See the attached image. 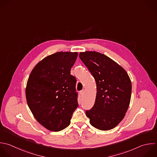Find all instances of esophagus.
<instances>
[{
  "label": "esophagus",
  "instance_id": "34e87169",
  "mask_svg": "<svg viewBox=\"0 0 157 157\" xmlns=\"http://www.w3.org/2000/svg\"><path fill=\"white\" fill-rule=\"evenodd\" d=\"M85 89H83L82 90H81V91H80V94H81L82 96H83V95L84 94V93H85Z\"/></svg>",
  "mask_w": 157,
  "mask_h": 157
}]
</instances>
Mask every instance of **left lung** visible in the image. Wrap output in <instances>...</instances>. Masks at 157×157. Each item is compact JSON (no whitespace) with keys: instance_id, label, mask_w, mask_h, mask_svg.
<instances>
[{"instance_id":"left-lung-1","label":"left lung","mask_w":157,"mask_h":157,"mask_svg":"<svg viewBox=\"0 0 157 157\" xmlns=\"http://www.w3.org/2000/svg\"><path fill=\"white\" fill-rule=\"evenodd\" d=\"M79 58L94 77L97 94L93 107L86 110L90 124L107 131L124 118L131 99V82L125 71L107 56L96 52H81Z\"/></svg>"}]
</instances>
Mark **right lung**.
Here are the masks:
<instances>
[{"label":"right lung","mask_w":157,"mask_h":157,"mask_svg":"<svg viewBox=\"0 0 157 157\" xmlns=\"http://www.w3.org/2000/svg\"><path fill=\"white\" fill-rule=\"evenodd\" d=\"M78 53L58 52L39 63L26 85L28 106L38 122L52 131H59L71 123L78 105L76 78L71 74Z\"/></svg>","instance_id":"obj_1"}]
</instances>
